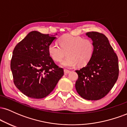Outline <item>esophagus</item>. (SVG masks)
<instances>
[{
    "label": "esophagus",
    "instance_id": "34e87169",
    "mask_svg": "<svg viewBox=\"0 0 127 127\" xmlns=\"http://www.w3.org/2000/svg\"><path fill=\"white\" fill-rule=\"evenodd\" d=\"M64 72L65 74H68V73H70L71 71L69 70L64 69Z\"/></svg>",
    "mask_w": 127,
    "mask_h": 127
}]
</instances>
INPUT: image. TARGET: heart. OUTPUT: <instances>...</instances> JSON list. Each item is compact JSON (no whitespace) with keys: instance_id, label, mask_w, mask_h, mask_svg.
I'll return each instance as SVG.
<instances>
[{"instance_id":"obj_1","label":"heart","mask_w":127,"mask_h":127,"mask_svg":"<svg viewBox=\"0 0 127 127\" xmlns=\"http://www.w3.org/2000/svg\"><path fill=\"white\" fill-rule=\"evenodd\" d=\"M59 45L52 43L48 46V53L55 62L63 59L67 52V57L60 63V65L67 68H72L77 64L85 66L91 60L94 54V42L90 39H84L70 34L63 35L59 39Z\"/></svg>"}]
</instances>
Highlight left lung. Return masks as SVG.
Returning <instances> with one entry per match:
<instances>
[{"label": "left lung", "instance_id": "obj_1", "mask_svg": "<svg viewBox=\"0 0 127 127\" xmlns=\"http://www.w3.org/2000/svg\"><path fill=\"white\" fill-rule=\"evenodd\" d=\"M95 46L94 54L86 66L76 70L78 79L75 88L88 100H98L107 95L119 76L118 58L107 37L97 32H87Z\"/></svg>", "mask_w": 127, "mask_h": 127}]
</instances>
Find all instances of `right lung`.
I'll return each instance as SVG.
<instances>
[{
  "label": "right lung",
  "instance_id": "add662e5",
  "mask_svg": "<svg viewBox=\"0 0 127 127\" xmlns=\"http://www.w3.org/2000/svg\"><path fill=\"white\" fill-rule=\"evenodd\" d=\"M56 37L37 31L30 32L15 46L11 61L13 81L27 97L48 95L64 75L50 57L48 46Z\"/></svg>",
  "mask_w": 127,
  "mask_h": 127
}]
</instances>
